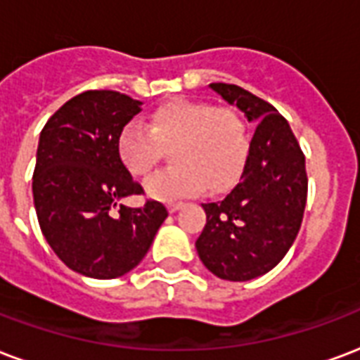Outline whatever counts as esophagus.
Segmentation results:
<instances>
[{"mask_svg":"<svg viewBox=\"0 0 360 360\" xmlns=\"http://www.w3.org/2000/svg\"><path fill=\"white\" fill-rule=\"evenodd\" d=\"M181 207H183V202H172V204H167V212L173 214V212H177Z\"/></svg>","mask_w":360,"mask_h":360,"instance_id":"1","label":"esophagus"}]
</instances>
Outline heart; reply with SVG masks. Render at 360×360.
I'll return each mask as SVG.
<instances>
[{"label": "heart", "mask_w": 360, "mask_h": 360, "mask_svg": "<svg viewBox=\"0 0 360 360\" xmlns=\"http://www.w3.org/2000/svg\"><path fill=\"white\" fill-rule=\"evenodd\" d=\"M172 146L177 166L145 181V193L154 200L194 196L206 185L212 191L227 188L246 162L250 139L244 120L231 108L172 98L150 114L148 127L129 122L116 141L120 162L135 177L150 172L164 148Z\"/></svg>", "instance_id": "b5f03b06"}]
</instances>
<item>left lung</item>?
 <instances>
[{
	"instance_id": "left-lung-1",
	"label": "left lung",
	"mask_w": 360,
	"mask_h": 360,
	"mask_svg": "<svg viewBox=\"0 0 360 360\" xmlns=\"http://www.w3.org/2000/svg\"><path fill=\"white\" fill-rule=\"evenodd\" d=\"M210 87L257 126L238 183L223 200L202 204L206 225L196 252L215 276L246 282L276 267L294 244L307 202L305 156L267 101L233 84Z\"/></svg>"
}]
</instances>
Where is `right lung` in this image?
Segmentation results:
<instances>
[{"label": "right lung", "instance_id": "obj_1", "mask_svg": "<svg viewBox=\"0 0 360 360\" xmlns=\"http://www.w3.org/2000/svg\"><path fill=\"white\" fill-rule=\"evenodd\" d=\"M141 105L118 91L79 93L39 133L32 179L39 229L58 259L89 278H118L137 267L167 217L156 200L120 204L143 193L116 148Z\"/></svg>", "mask_w": 360, "mask_h": 360}]
</instances>
